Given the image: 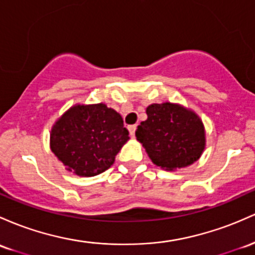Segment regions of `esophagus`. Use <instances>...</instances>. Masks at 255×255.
Instances as JSON below:
<instances>
[{"mask_svg": "<svg viewBox=\"0 0 255 255\" xmlns=\"http://www.w3.org/2000/svg\"><path fill=\"white\" fill-rule=\"evenodd\" d=\"M135 129H136V125H132V126H129V127H128V130H129L130 135H132V136L135 135Z\"/></svg>", "mask_w": 255, "mask_h": 255, "instance_id": "1", "label": "esophagus"}]
</instances>
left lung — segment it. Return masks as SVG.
<instances>
[{
	"label": "left lung",
	"mask_w": 255,
	"mask_h": 255,
	"mask_svg": "<svg viewBox=\"0 0 255 255\" xmlns=\"http://www.w3.org/2000/svg\"><path fill=\"white\" fill-rule=\"evenodd\" d=\"M146 115L135 135L156 166L173 170L200 158L206 139L197 115L170 103L147 106Z\"/></svg>",
	"instance_id": "8db88e82"
}]
</instances>
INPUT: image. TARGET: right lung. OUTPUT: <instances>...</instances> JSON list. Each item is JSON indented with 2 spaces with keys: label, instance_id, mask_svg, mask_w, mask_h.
<instances>
[{
  "label": "right lung",
  "instance_id": "1",
  "mask_svg": "<svg viewBox=\"0 0 255 255\" xmlns=\"http://www.w3.org/2000/svg\"><path fill=\"white\" fill-rule=\"evenodd\" d=\"M129 132L121 115L105 104L76 105L53 126L50 149L81 177H94L113 166Z\"/></svg>",
  "mask_w": 255,
  "mask_h": 255
}]
</instances>
